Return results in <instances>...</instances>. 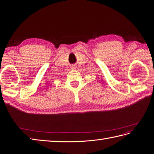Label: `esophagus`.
<instances>
[{
  "instance_id": "obj_1",
  "label": "esophagus",
  "mask_w": 154,
  "mask_h": 154,
  "mask_svg": "<svg viewBox=\"0 0 154 154\" xmlns=\"http://www.w3.org/2000/svg\"><path fill=\"white\" fill-rule=\"evenodd\" d=\"M75 68H76L75 66H72V69H75Z\"/></svg>"
}]
</instances>
